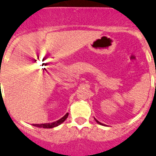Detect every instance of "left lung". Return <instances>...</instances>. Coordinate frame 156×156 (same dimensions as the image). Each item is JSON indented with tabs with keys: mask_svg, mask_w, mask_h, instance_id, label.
I'll list each match as a JSON object with an SVG mask.
<instances>
[{
	"mask_svg": "<svg viewBox=\"0 0 156 156\" xmlns=\"http://www.w3.org/2000/svg\"><path fill=\"white\" fill-rule=\"evenodd\" d=\"M95 120H96V121H97V123H98V124H101V123H100L99 121H98V120H97V119H95Z\"/></svg>",
	"mask_w": 156,
	"mask_h": 156,
	"instance_id": "8db88e82",
	"label": "left lung"
}]
</instances>
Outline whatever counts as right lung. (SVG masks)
<instances>
[{
	"label": "right lung",
	"mask_w": 156,
	"mask_h": 156,
	"mask_svg": "<svg viewBox=\"0 0 156 156\" xmlns=\"http://www.w3.org/2000/svg\"><path fill=\"white\" fill-rule=\"evenodd\" d=\"M67 116H68V113L65 115L64 116L61 118L60 119L58 120H57L55 122H53V123H47V124H34V126H37V127H39V128H44V129H50V128H54V127H56L59 124H61L62 122L65 121V119H67Z\"/></svg>",
	"instance_id": "add662e5"
}]
</instances>
